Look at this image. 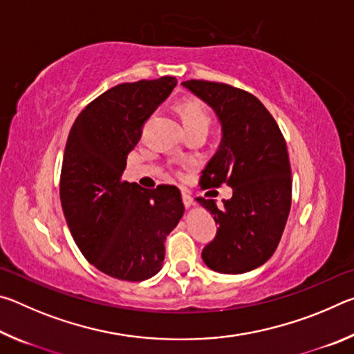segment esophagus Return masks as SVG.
I'll use <instances>...</instances> for the list:
<instances>
[{
    "instance_id": "esophagus-1",
    "label": "esophagus",
    "mask_w": 354,
    "mask_h": 354,
    "mask_svg": "<svg viewBox=\"0 0 354 354\" xmlns=\"http://www.w3.org/2000/svg\"><path fill=\"white\" fill-rule=\"evenodd\" d=\"M181 195H183V203H184L185 207H190L192 205H194V198H192V196L187 194V192L183 190Z\"/></svg>"
}]
</instances>
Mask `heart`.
Masks as SVG:
<instances>
[{"label":"heart","instance_id":"1","mask_svg":"<svg viewBox=\"0 0 354 354\" xmlns=\"http://www.w3.org/2000/svg\"><path fill=\"white\" fill-rule=\"evenodd\" d=\"M179 112H181L185 129H209L211 115H209L206 106L201 101L195 98L185 100L179 104Z\"/></svg>","mask_w":354,"mask_h":354}]
</instances>
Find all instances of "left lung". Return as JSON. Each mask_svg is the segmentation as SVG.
I'll return each mask as SVG.
<instances>
[{"label": "left lung", "instance_id": "left-lung-1", "mask_svg": "<svg viewBox=\"0 0 354 354\" xmlns=\"http://www.w3.org/2000/svg\"><path fill=\"white\" fill-rule=\"evenodd\" d=\"M190 92L217 112L220 147L200 178L201 189L231 185L232 198L217 206L200 196L218 225L203 261L218 273L239 274L270 259L292 205V175L284 136L254 95L230 84L190 80Z\"/></svg>", "mask_w": 354, "mask_h": 354}]
</instances>
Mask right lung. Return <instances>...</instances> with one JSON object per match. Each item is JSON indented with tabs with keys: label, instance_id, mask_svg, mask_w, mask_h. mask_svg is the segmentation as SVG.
Segmentation results:
<instances>
[{
	"label": "right lung",
	"instance_id": "obj_1",
	"mask_svg": "<svg viewBox=\"0 0 354 354\" xmlns=\"http://www.w3.org/2000/svg\"><path fill=\"white\" fill-rule=\"evenodd\" d=\"M176 80L123 82L84 107L70 129L61 170L62 211L77 248L100 272L143 281L162 267L165 239L184 214L170 184L143 189L122 179L127 156Z\"/></svg>",
	"mask_w": 354,
	"mask_h": 354
}]
</instances>
